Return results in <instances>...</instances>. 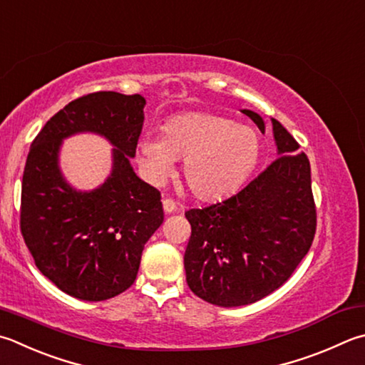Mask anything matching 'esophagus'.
Returning <instances> with one entry per match:
<instances>
[{"label":"esophagus","mask_w":365,"mask_h":365,"mask_svg":"<svg viewBox=\"0 0 365 365\" xmlns=\"http://www.w3.org/2000/svg\"><path fill=\"white\" fill-rule=\"evenodd\" d=\"M163 211L165 212H175L176 211V203H175V200H171V198H163Z\"/></svg>","instance_id":"34e87169"}]
</instances>
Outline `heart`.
<instances>
[{"label":"heart","mask_w":365,"mask_h":365,"mask_svg":"<svg viewBox=\"0 0 365 365\" xmlns=\"http://www.w3.org/2000/svg\"><path fill=\"white\" fill-rule=\"evenodd\" d=\"M138 163L150 182L160 184L182 160V181L202 202H216L237 192L256 168L260 138L252 127L224 115L189 113L170 119L163 136L144 133Z\"/></svg>","instance_id":"1"}]
</instances>
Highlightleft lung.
I'll list each match as a JSON object with an SVG mask.
<instances>
[{
    "mask_svg": "<svg viewBox=\"0 0 365 365\" xmlns=\"http://www.w3.org/2000/svg\"><path fill=\"white\" fill-rule=\"evenodd\" d=\"M260 132L257 113L243 109ZM278 157L224 202L185 211L190 238L185 281L217 307L250 305L283 286L307 256L316 232L312 170L299 143L272 119Z\"/></svg>",
    "mask_w": 365,
    "mask_h": 365,
    "instance_id": "left-lung-1",
    "label": "left lung"
}]
</instances>
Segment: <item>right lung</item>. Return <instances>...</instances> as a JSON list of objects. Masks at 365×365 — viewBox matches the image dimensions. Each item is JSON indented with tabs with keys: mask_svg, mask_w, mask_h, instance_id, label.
<instances>
[{
	"mask_svg": "<svg viewBox=\"0 0 365 365\" xmlns=\"http://www.w3.org/2000/svg\"><path fill=\"white\" fill-rule=\"evenodd\" d=\"M141 95L95 92L47 120L26 157L20 230L39 272L79 300L115 297L135 283L148 240L163 222L160 192L130 165L144 122ZM81 131L115 146L113 170L100 188L81 192L61 175V141Z\"/></svg>",
	"mask_w": 365,
	"mask_h": 365,
	"instance_id": "right-lung-1",
	"label": "right lung"
}]
</instances>
